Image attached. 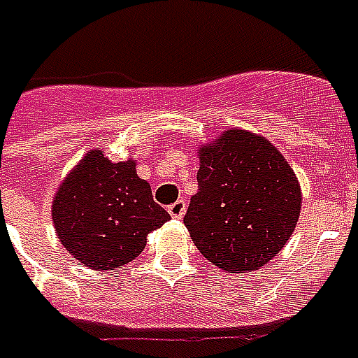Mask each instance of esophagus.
Here are the masks:
<instances>
[{"label": "esophagus", "mask_w": 358, "mask_h": 358, "mask_svg": "<svg viewBox=\"0 0 358 358\" xmlns=\"http://www.w3.org/2000/svg\"><path fill=\"white\" fill-rule=\"evenodd\" d=\"M185 209H187V201L177 200V201H173L171 206H169L168 211H169V215L173 217V219H181L182 215H185Z\"/></svg>", "instance_id": "esophagus-1"}]
</instances>
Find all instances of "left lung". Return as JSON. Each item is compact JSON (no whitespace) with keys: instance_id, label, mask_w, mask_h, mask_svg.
Returning <instances> with one entry per match:
<instances>
[{"instance_id":"1","label":"left lung","mask_w":358,"mask_h":358,"mask_svg":"<svg viewBox=\"0 0 358 358\" xmlns=\"http://www.w3.org/2000/svg\"><path fill=\"white\" fill-rule=\"evenodd\" d=\"M300 206V185L281 152L255 134L228 130L200 149L198 192L182 220L209 262L245 273L283 249Z\"/></svg>"}]
</instances>
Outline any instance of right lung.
Here are the masks:
<instances>
[{"mask_svg":"<svg viewBox=\"0 0 358 358\" xmlns=\"http://www.w3.org/2000/svg\"><path fill=\"white\" fill-rule=\"evenodd\" d=\"M171 219L136 173V162H111L90 150L60 185L52 203L62 245L92 270L128 264L145 249L147 236Z\"/></svg>","mask_w":358,"mask_h":358,"instance_id":"obj_1","label":"right lung"}]
</instances>
